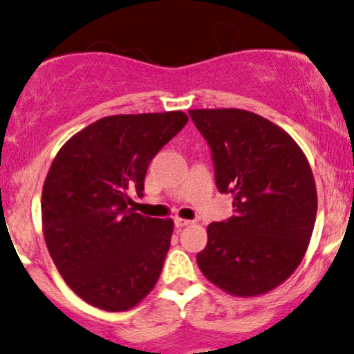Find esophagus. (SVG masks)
Segmentation results:
<instances>
[{"label":"esophagus","mask_w":354,"mask_h":354,"mask_svg":"<svg viewBox=\"0 0 354 354\" xmlns=\"http://www.w3.org/2000/svg\"><path fill=\"white\" fill-rule=\"evenodd\" d=\"M194 221L191 220H184V218H176V227L182 228V227H189V225H192Z\"/></svg>","instance_id":"1"}]
</instances>
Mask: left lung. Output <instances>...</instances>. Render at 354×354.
Here are the masks:
<instances>
[{"mask_svg":"<svg viewBox=\"0 0 354 354\" xmlns=\"http://www.w3.org/2000/svg\"><path fill=\"white\" fill-rule=\"evenodd\" d=\"M213 153L216 187L233 196L235 216L207 225L199 269L220 290L257 297L300 266L317 216V189L297 141L242 109L189 111Z\"/></svg>","mask_w":354,"mask_h":354,"instance_id":"8db88e82","label":"left lung"}]
</instances>
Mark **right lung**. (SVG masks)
<instances>
[{
  "label": "right lung",
  "instance_id": "obj_1",
  "mask_svg": "<svg viewBox=\"0 0 354 354\" xmlns=\"http://www.w3.org/2000/svg\"><path fill=\"white\" fill-rule=\"evenodd\" d=\"M189 121L180 111L102 118L71 136L42 187V232L66 285L107 312L136 307L156 285L172 218L141 216L129 191H145L156 155Z\"/></svg>",
  "mask_w": 354,
  "mask_h": 354
}]
</instances>
